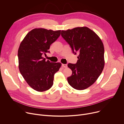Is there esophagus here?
<instances>
[{"instance_id": "1", "label": "esophagus", "mask_w": 124, "mask_h": 124, "mask_svg": "<svg viewBox=\"0 0 124 124\" xmlns=\"http://www.w3.org/2000/svg\"><path fill=\"white\" fill-rule=\"evenodd\" d=\"M62 66L65 68L67 67V64H62Z\"/></svg>"}]
</instances>
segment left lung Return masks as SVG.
<instances>
[{"label": "left lung", "instance_id": "8db88e82", "mask_svg": "<svg viewBox=\"0 0 124 124\" xmlns=\"http://www.w3.org/2000/svg\"><path fill=\"white\" fill-rule=\"evenodd\" d=\"M61 36L76 54V64L69 63L72 70L68 77L69 84L74 89L82 90L91 86L98 79L104 66V46L98 35L87 27H78L62 30Z\"/></svg>", "mask_w": 124, "mask_h": 124}]
</instances>
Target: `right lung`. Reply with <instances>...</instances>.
<instances>
[{
    "mask_svg": "<svg viewBox=\"0 0 124 124\" xmlns=\"http://www.w3.org/2000/svg\"><path fill=\"white\" fill-rule=\"evenodd\" d=\"M61 30L35 28L29 32L18 50L19 68L28 84L35 90L43 92L54 84V74L61 63L50 62L43 57L51 44L60 36Z\"/></svg>",
    "mask_w": 124,
    "mask_h": 124,
    "instance_id": "1",
    "label": "right lung"
}]
</instances>
